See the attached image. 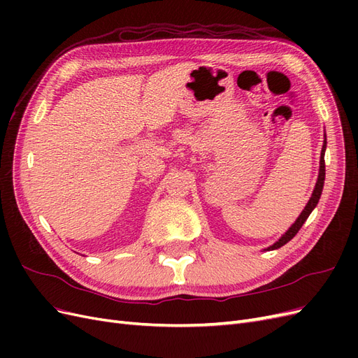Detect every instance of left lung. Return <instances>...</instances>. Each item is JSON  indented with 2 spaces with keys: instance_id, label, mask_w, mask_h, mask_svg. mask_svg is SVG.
I'll return each instance as SVG.
<instances>
[{
  "instance_id": "1",
  "label": "left lung",
  "mask_w": 358,
  "mask_h": 358,
  "mask_svg": "<svg viewBox=\"0 0 358 358\" xmlns=\"http://www.w3.org/2000/svg\"><path fill=\"white\" fill-rule=\"evenodd\" d=\"M324 152H326V140H324L322 150H321V159H320V175H318V180H317L315 189H313V192H312V197H310V200L308 201L305 210H303V212L300 213V216L297 218V221L289 227V230H288L282 237H280V239H279L276 243H273L272 246H268V248H267L268 251H273V249H278V248H280V246H284L285 243H288V242L292 239V237H294V236L299 233V230L301 229V225L305 224V221L308 220V216L310 215V212H312L313 209H315V206L318 204V200H320V197H321V192H322V187H324V179H326V161H324Z\"/></svg>"
}]
</instances>
